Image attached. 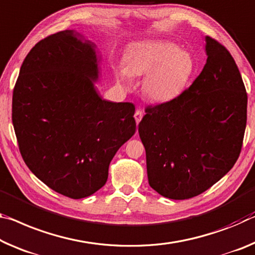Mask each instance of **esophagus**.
Listing matches in <instances>:
<instances>
[{
	"instance_id": "obj_1",
	"label": "esophagus",
	"mask_w": 255,
	"mask_h": 255,
	"mask_svg": "<svg viewBox=\"0 0 255 255\" xmlns=\"http://www.w3.org/2000/svg\"><path fill=\"white\" fill-rule=\"evenodd\" d=\"M134 117H135L136 123L139 124V121L142 120V118H143V111H142V110H136Z\"/></svg>"
}]
</instances>
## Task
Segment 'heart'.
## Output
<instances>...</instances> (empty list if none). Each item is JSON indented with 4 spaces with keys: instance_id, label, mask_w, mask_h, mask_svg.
<instances>
[{
    "instance_id": "b5f03b06",
    "label": "heart",
    "mask_w": 255,
    "mask_h": 255,
    "mask_svg": "<svg viewBox=\"0 0 255 255\" xmlns=\"http://www.w3.org/2000/svg\"><path fill=\"white\" fill-rule=\"evenodd\" d=\"M194 71V60L188 52L177 50L175 44L148 40L137 44L126 56L123 79L145 76L143 93L154 102H169L184 92Z\"/></svg>"
}]
</instances>
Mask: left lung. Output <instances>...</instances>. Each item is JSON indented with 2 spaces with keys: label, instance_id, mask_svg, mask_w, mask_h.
<instances>
[{
  "label": "left lung",
  "instance_id": "1",
  "mask_svg": "<svg viewBox=\"0 0 255 255\" xmlns=\"http://www.w3.org/2000/svg\"><path fill=\"white\" fill-rule=\"evenodd\" d=\"M207 40V63L169 102L148 106L138 125L148 184L171 200L197 196L234 167L243 146L248 94L229 51Z\"/></svg>",
  "mask_w": 255,
  "mask_h": 255
}]
</instances>
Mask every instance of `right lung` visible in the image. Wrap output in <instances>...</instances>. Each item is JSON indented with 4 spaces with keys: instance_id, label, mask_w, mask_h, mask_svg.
<instances>
[{
    "instance_id": "obj_1",
    "label": "right lung",
    "mask_w": 255,
    "mask_h": 255,
    "mask_svg": "<svg viewBox=\"0 0 255 255\" xmlns=\"http://www.w3.org/2000/svg\"><path fill=\"white\" fill-rule=\"evenodd\" d=\"M95 44L62 30L23 60L12 95V124L30 171L56 193L83 199L103 187L109 164L136 131L135 106L102 100Z\"/></svg>"
}]
</instances>
